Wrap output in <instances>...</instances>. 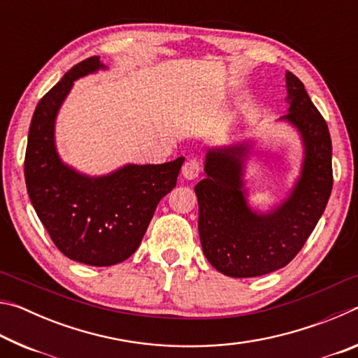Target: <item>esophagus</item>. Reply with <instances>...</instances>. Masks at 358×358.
Returning <instances> with one entry per match:
<instances>
[{
  "label": "esophagus",
  "mask_w": 358,
  "mask_h": 358,
  "mask_svg": "<svg viewBox=\"0 0 358 358\" xmlns=\"http://www.w3.org/2000/svg\"><path fill=\"white\" fill-rule=\"evenodd\" d=\"M199 173H201V167H199V162L189 159L185 162V166L181 167V175H183V178L186 180H196L199 177Z\"/></svg>",
  "instance_id": "1"
}]
</instances>
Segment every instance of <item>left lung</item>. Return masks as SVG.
<instances>
[{"instance_id": "obj_1", "label": "left lung", "mask_w": 358, "mask_h": 358, "mask_svg": "<svg viewBox=\"0 0 358 358\" xmlns=\"http://www.w3.org/2000/svg\"><path fill=\"white\" fill-rule=\"evenodd\" d=\"M287 113L276 123L292 128L301 143L299 177L270 208L250 203L246 169L256 138L245 137L205 153L199 201V237L208 262L230 278H254L286 266L305 245L329 202L331 138L303 83L286 72Z\"/></svg>"}]
</instances>
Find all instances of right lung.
I'll use <instances>...</instances> for the list:
<instances>
[{
    "label": "right lung",
    "mask_w": 358,
    "mask_h": 358,
    "mask_svg": "<svg viewBox=\"0 0 358 358\" xmlns=\"http://www.w3.org/2000/svg\"><path fill=\"white\" fill-rule=\"evenodd\" d=\"M107 71L92 57L66 72L36 107L28 132L25 181L29 201L53 243L76 262L108 266L137 251L157 203L177 185L185 157L164 164H124L88 175L62 159L55 126L78 78Z\"/></svg>",
    "instance_id": "add662e5"
}]
</instances>
